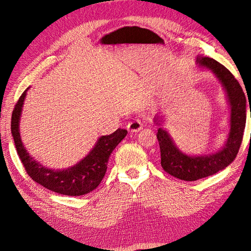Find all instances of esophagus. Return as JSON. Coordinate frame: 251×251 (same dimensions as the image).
<instances>
[{"instance_id":"obj_1","label":"esophagus","mask_w":251,"mask_h":251,"mask_svg":"<svg viewBox=\"0 0 251 251\" xmlns=\"http://www.w3.org/2000/svg\"><path fill=\"white\" fill-rule=\"evenodd\" d=\"M143 124H144L143 120H141V119H139V118H136V119L132 120L131 123H128V125H127L128 131H131V132H137V131H139L140 128L143 126Z\"/></svg>"}]
</instances>
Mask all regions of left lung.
<instances>
[{"label": "left lung", "instance_id": "1", "mask_svg": "<svg viewBox=\"0 0 251 251\" xmlns=\"http://www.w3.org/2000/svg\"><path fill=\"white\" fill-rule=\"evenodd\" d=\"M198 64L216 74L222 82L230 104V132L225 146L205 156H188L177 149L169 133L159 127L157 139L160 147L161 166L172 176L184 181H196L227 168L237 157L246 125V100L239 81L222 64L210 57H198ZM251 117V113H250Z\"/></svg>", "mask_w": 251, "mask_h": 251}]
</instances>
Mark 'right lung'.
<instances>
[{"label":"right lung","mask_w":251,"mask_h":251,"mask_svg":"<svg viewBox=\"0 0 251 251\" xmlns=\"http://www.w3.org/2000/svg\"><path fill=\"white\" fill-rule=\"evenodd\" d=\"M27 90L20 96L14 105L11 116V133L16 144L17 153L25 171L36 183L49 191L65 196H81L92 192L102 181L107 172L111 153L127 133L125 128H118L108 136H101L93 150L77 164L63 171L44 168L29 156L21 140L19 124Z\"/></svg>","instance_id":"add662e5"}]
</instances>
